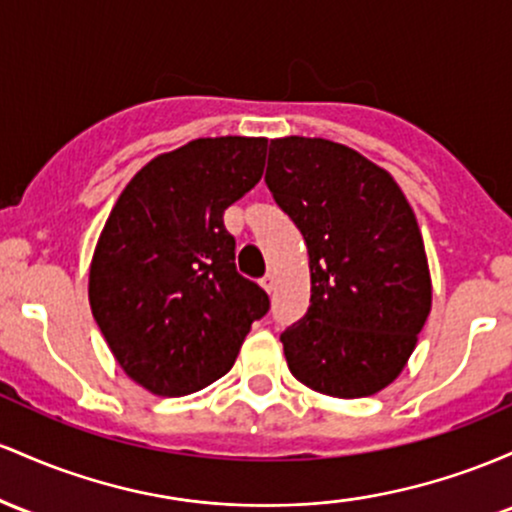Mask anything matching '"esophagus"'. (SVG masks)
Here are the masks:
<instances>
[{"instance_id":"1","label":"esophagus","mask_w":512,"mask_h":512,"mask_svg":"<svg viewBox=\"0 0 512 512\" xmlns=\"http://www.w3.org/2000/svg\"><path fill=\"white\" fill-rule=\"evenodd\" d=\"M261 285H263V290H266V292H273V290H275V275H273V273L263 275Z\"/></svg>"}]
</instances>
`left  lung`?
Segmentation results:
<instances>
[{"mask_svg": "<svg viewBox=\"0 0 512 512\" xmlns=\"http://www.w3.org/2000/svg\"><path fill=\"white\" fill-rule=\"evenodd\" d=\"M266 186L302 232L312 297L280 333L287 367L314 392L358 399L396 380L430 312L416 215L387 171L321 137L268 147Z\"/></svg>", "mask_w": 512, "mask_h": 512, "instance_id": "1", "label": "left lung"}]
</instances>
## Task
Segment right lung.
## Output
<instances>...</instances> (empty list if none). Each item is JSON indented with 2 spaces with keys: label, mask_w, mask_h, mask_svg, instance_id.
I'll return each mask as SVG.
<instances>
[{
  "label": "right lung",
  "mask_w": 512,
  "mask_h": 512,
  "mask_svg": "<svg viewBox=\"0 0 512 512\" xmlns=\"http://www.w3.org/2000/svg\"><path fill=\"white\" fill-rule=\"evenodd\" d=\"M263 137H203L152 159L120 193L96 244L89 302L116 360L159 396L232 370L268 292L234 263L225 210L261 181Z\"/></svg>",
  "instance_id": "right-lung-1"
}]
</instances>
